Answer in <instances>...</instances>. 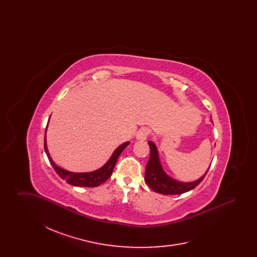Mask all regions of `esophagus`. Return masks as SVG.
<instances>
[{"instance_id":"34e87169","label":"esophagus","mask_w":257,"mask_h":257,"mask_svg":"<svg viewBox=\"0 0 257 257\" xmlns=\"http://www.w3.org/2000/svg\"><path fill=\"white\" fill-rule=\"evenodd\" d=\"M149 133H150L149 129H147V128H141V129L137 132L136 138H137L138 140H140V141H145V140H147Z\"/></svg>"}]
</instances>
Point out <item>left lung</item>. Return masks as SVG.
<instances>
[{"mask_svg":"<svg viewBox=\"0 0 257 257\" xmlns=\"http://www.w3.org/2000/svg\"><path fill=\"white\" fill-rule=\"evenodd\" d=\"M150 147V157L147 163L145 180L146 183L156 193L162 195H179L195 189L205 177L207 171L203 176L193 182H180L170 177L162 168L160 163L158 150L152 142H148Z\"/></svg>","mask_w":257,"mask_h":257,"instance_id":"left-lung-1","label":"left lung"}]
</instances>
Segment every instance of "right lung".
<instances>
[{
  "mask_svg": "<svg viewBox=\"0 0 257 257\" xmlns=\"http://www.w3.org/2000/svg\"><path fill=\"white\" fill-rule=\"evenodd\" d=\"M49 123V120H48ZM48 124L46 126V130H47ZM46 133V131H45ZM130 143L126 142L122 144L121 146L117 147L114 152L112 153V155L110 156V160L97 171H90V172H71V171H65L63 169L60 168L59 166H57L53 160L50 157L49 152H48V148L46 145V135L44 137V149L45 152L47 154V157L49 159V162L52 165V167L54 168L55 171L60 175V177L62 178L63 180H65L66 182L73 186H78V187H97L99 185L104 183L105 181H107L110 178L113 168L116 164V161L118 159L119 155L121 154L124 148L127 147Z\"/></svg>",
  "mask_w": 257,
  "mask_h": 257,
  "instance_id": "obj_1",
  "label": "right lung"
}]
</instances>
